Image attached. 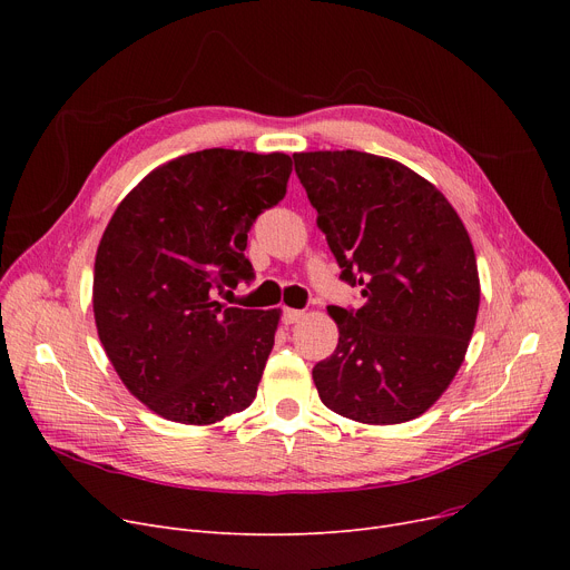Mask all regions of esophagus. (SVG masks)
I'll return each mask as SVG.
<instances>
[{"label": "esophagus", "instance_id": "esophagus-1", "mask_svg": "<svg viewBox=\"0 0 570 570\" xmlns=\"http://www.w3.org/2000/svg\"><path fill=\"white\" fill-rule=\"evenodd\" d=\"M305 316V312H301V309H288V307H284L282 309V321L286 323V325H291V323H297Z\"/></svg>", "mask_w": 570, "mask_h": 570}]
</instances>
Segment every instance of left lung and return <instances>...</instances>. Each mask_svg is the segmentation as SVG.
<instances>
[{
	"label": "left lung",
	"mask_w": 570,
	"mask_h": 570,
	"mask_svg": "<svg viewBox=\"0 0 570 570\" xmlns=\"http://www.w3.org/2000/svg\"><path fill=\"white\" fill-rule=\"evenodd\" d=\"M342 279L361 309L327 307L340 342L312 376L355 423L423 415L451 385L475 327L481 279L455 207L404 164L357 149L293 155Z\"/></svg>",
	"instance_id": "left-lung-1"
}]
</instances>
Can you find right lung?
<instances>
[{
  "label": "right lung",
  "instance_id": "add662e5",
  "mask_svg": "<svg viewBox=\"0 0 570 570\" xmlns=\"http://www.w3.org/2000/svg\"><path fill=\"white\" fill-rule=\"evenodd\" d=\"M291 170L284 153L200 149L147 173L104 230L97 333L127 391L166 421L215 425L256 397L282 312L217 293L252 277L247 233Z\"/></svg>",
  "mask_w": 570,
  "mask_h": 570
}]
</instances>
